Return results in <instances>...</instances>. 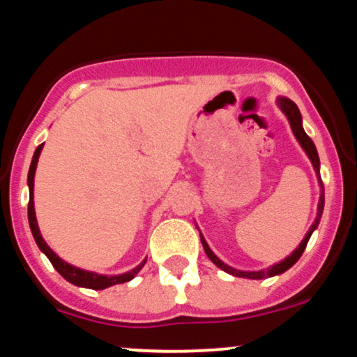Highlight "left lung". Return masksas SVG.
<instances>
[{
    "label": "left lung",
    "mask_w": 357,
    "mask_h": 357,
    "mask_svg": "<svg viewBox=\"0 0 357 357\" xmlns=\"http://www.w3.org/2000/svg\"><path fill=\"white\" fill-rule=\"evenodd\" d=\"M277 105H278V107H280L282 112L285 114L287 121L290 122V127H292L294 136H296V139L298 141V144H301L302 149L305 151L307 158L310 159V162H312V166H314V169H315V174H317L319 186H321V198H319V204H317V216H315V221L312 223V227L309 228V231H307V235L304 236V240L301 241V245H298V247L294 250V252L290 253L289 257L284 258V260H282V261H278V264L272 265V267H268L267 270H252V272H247V270H238V268L230 267V265H227V264H225V261H221L220 258L216 257L215 253H213V250L210 248V245L206 243L204 236L202 235V233H199V236H202V243H203L204 253H206L208 258H210V260L216 265V267H220L221 270H223V272L230 273V275H233V277H241V278H252V280H260V278L280 275V273H284L285 270H289L294 264H296L298 258L302 257V253H304L307 243H309L310 235H312L315 228L319 227V221H321V216H322V211H324V184H322V179H321V161H319V154H317V149H315V144L312 142V139L307 136L304 127H302L301 110H298V107L296 105V102L287 99V97H278Z\"/></svg>",
    "instance_id": "8db88e82"
}]
</instances>
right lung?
<instances>
[{"label": "right lung", "mask_w": 357, "mask_h": 357, "mask_svg": "<svg viewBox=\"0 0 357 357\" xmlns=\"http://www.w3.org/2000/svg\"><path fill=\"white\" fill-rule=\"evenodd\" d=\"M42 149H43V144H40L38 147H36L33 159H31L30 171H28V190H30V202H28V223H30L31 233H33V238L36 241V245H38V248L48 257V260L52 261V265L55 267L56 272H59L60 275L65 278V280L70 282V284L77 285V287H85V289H93V290H104V289H107V287L124 284V282L132 280V278L139 273V270L146 265L147 258H144V260H142L136 268L129 270V272H126V273H121V275H102V273L89 272V270L73 267V265L67 264V261L61 260V258L56 255V253L53 252L50 247H48L47 241L43 240L42 233H40L38 223H36L35 203H33L35 171H36V165H38V158H40V153H42Z\"/></svg>", "instance_id": "obj_1"}]
</instances>
